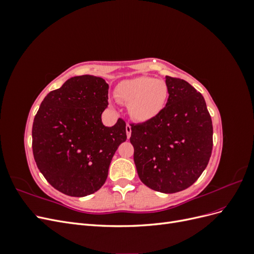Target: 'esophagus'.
I'll return each mask as SVG.
<instances>
[{
    "label": "esophagus",
    "instance_id": "esophagus-1",
    "mask_svg": "<svg viewBox=\"0 0 254 254\" xmlns=\"http://www.w3.org/2000/svg\"><path fill=\"white\" fill-rule=\"evenodd\" d=\"M126 134H127L128 139H129L130 136H131V126H130L129 124L126 125Z\"/></svg>",
    "mask_w": 254,
    "mask_h": 254
}]
</instances>
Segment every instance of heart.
Masks as SVG:
<instances>
[{
	"label": "heart",
	"instance_id": "obj_1",
	"mask_svg": "<svg viewBox=\"0 0 254 254\" xmlns=\"http://www.w3.org/2000/svg\"><path fill=\"white\" fill-rule=\"evenodd\" d=\"M117 96L128 105L129 114L137 122H148L163 111L168 99V88L163 80L139 76L119 83Z\"/></svg>",
	"mask_w": 254,
	"mask_h": 254
}]
</instances>
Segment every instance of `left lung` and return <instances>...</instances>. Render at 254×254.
<instances>
[{"mask_svg":"<svg viewBox=\"0 0 254 254\" xmlns=\"http://www.w3.org/2000/svg\"><path fill=\"white\" fill-rule=\"evenodd\" d=\"M168 99L157 118L131 125L130 142L141 181L172 194L193 184L209 163L213 126L203 96L180 78L166 76Z\"/></svg>","mask_w":254,"mask_h":254,"instance_id":"obj_1","label":"left lung"}]
</instances>
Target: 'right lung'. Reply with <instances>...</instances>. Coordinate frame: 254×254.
<instances>
[{
	"mask_svg": "<svg viewBox=\"0 0 254 254\" xmlns=\"http://www.w3.org/2000/svg\"><path fill=\"white\" fill-rule=\"evenodd\" d=\"M109 84L92 75L75 76L44 97L33 124L36 164L53 188L83 197L101 189L112 157L125 142L126 123L106 127Z\"/></svg>",
	"mask_w": 254,
	"mask_h": 254,
	"instance_id": "right-lung-1",
	"label": "right lung"
}]
</instances>
